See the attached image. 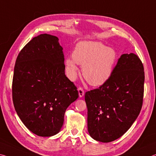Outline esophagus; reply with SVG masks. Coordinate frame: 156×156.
<instances>
[{
  "mask_svg": "<svg viewBox=\"0 0 156 156\" xmlns=\"http://www.w3.org/2000/svg\"><path fill=\"white\" fill-rule=\"evenodd\" d=\"M78 92H79V95H80V98H82V97H83L85 92H84V90L83 89V88H81V87L78 88Z\"/></svg>",
  "mask_w": 156,
  "mask_h": 156,
  "instance_id": "1",
  "label": "esophagus"
}]
</instances>
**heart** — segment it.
Segmentation results:
<instances>
[{
    "label": "heart",
    "mask_w": 156,
    "mask_h": 156,
    "mask_svg": "<svg viewBox=\"0 0 156 156\" xmlns=\"http://www.w3.org/2000/svg\"><path fill=\"white\" fill-rule=\"evenodd\" d=\"M118 55L115 50L97 41L79 43L73 54L65 63L71 80H75L78 73L76 63L82 66V75L92 86H98L109 80L113 72Z\"/></svg>",
    "instance_id": "obj_1"
}]
</instances>
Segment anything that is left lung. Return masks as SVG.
<instances>
[{"label": "left lung", "mask_w": 156, "mask_h": 156, "mask_svg": "<svg viewBox=\"0 0 156 156\" xmlns=\"http://www.w3.org/2000/svg\"><path fill=\"white\" fill-rule=\"evenodd\" d=\"M144 83V66L138 56L124 54L109 80L86 92L88 131L94 140L110 142L128 131L141 111Z\"/></svg>", "instance_id": "1"}]
</instances>
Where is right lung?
Returning a JSON list of instances; mask_svg holds the SVG:
<instances>
[{"label":"right lung","instance_id":"1","mask_svg":"<svg viewBox=\"0 0 156 156\" xmlns=\"http://www.w3.org/2000/svg\"><path fill=\"white\" fill-rule=\"evenodd\" d=\"M58 39L34 37L16 58L12 99L20 120L33 133L50 137L60 131L66 110L78 98L76 87L65 75Z\"/></svg>","mask_w":156,"mask_h":156}]
</instances>
